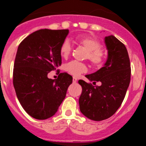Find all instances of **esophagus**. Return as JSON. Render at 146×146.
Listing matches in <instances>:
<instances>
[{"label":"esophagus","instance_id":"1","mask_svg":"<svg viewBox=\"0 0 146 146\" xmlns=\"http://www.w3.org/2000/svg\"><path fill=\"white\" fill-rule=\"evenodd\" d=\"M72 81H73V83H76V82H77V79L76 78V77H73V80H72Z\"/></svg>","mask_w":146,"mask_h":146}]
</instances>
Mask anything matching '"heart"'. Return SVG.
<instances>
[{
    "label": "heart",
    "mask_w": 146,
    "mask_h": 146,
    "mask_svg": "<svg viewBox=\"0 0 146 146\" xmlns=\"http://www.w3.org/2000/svg\"><path fill=\"white\" fill-rule=\"evenodd\" d=\"M80 45L88 51L86 58L91 64L96 67H100L104 61V52L101 50V44L96 38L91 36H81L77 38ZM72 51V45L68 39L64 40L60 48V55L64 58H67ZM64 70L74 76L87 71V66L83 63L77 60H72L64 66Z\"/></svg>",
    "instance_id": "1"
}]
</instances>
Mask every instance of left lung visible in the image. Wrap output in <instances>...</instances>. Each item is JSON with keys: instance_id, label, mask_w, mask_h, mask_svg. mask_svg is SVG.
Masks as SVG:
<instances>
[{"instance_id": "8db88e82", "label": "left lung", "mask_w": 146, "mask_h": 146, "mask_svg": "<svg viewBox=\"0 0 146 146\" xmlns=\"http://www.w3.org/2000/svg\"><path fill=\"white\" fill-rule=\"evenodd\" d=\"M108 59L104 66L86 77L91 83L82 80L79 99L80 112L89 119L100 121L111 117L120 108L129 86L131 67L125 45L110 35L104 38ZM96 82L101 86H96Z\"/></svg>"}]
</instances>
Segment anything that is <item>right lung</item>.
I'll use <instances>...</instances> for the list:
<instances>
[{"instance_id":"add662e5","label":"right lung","mask_w":146,"mask_h":146,"mask_svg":"<svg viewBox=\"0 0 146 146\" xmlns=\"http://www.w3.org/2000/svg\"><path fill=\"white\" fill-rule=\"evenodd\" d=\"M68 33V29L38 30L18 47L13 84L23 109L36 119L54 115L72 83V77L67 73H60L55 80L47 77L61 65L60 48Z\"/></svg>"}]
</instances>
